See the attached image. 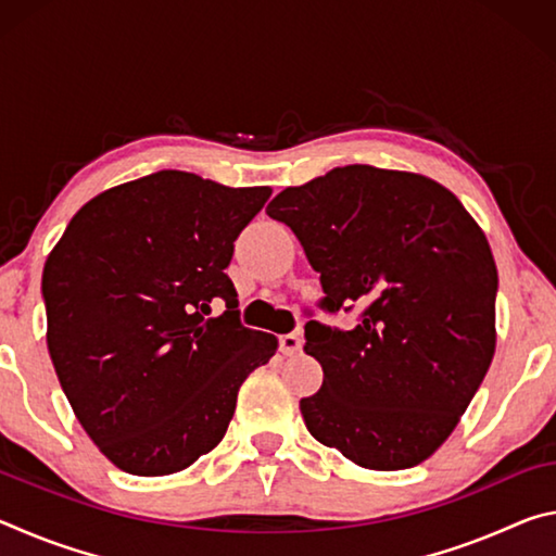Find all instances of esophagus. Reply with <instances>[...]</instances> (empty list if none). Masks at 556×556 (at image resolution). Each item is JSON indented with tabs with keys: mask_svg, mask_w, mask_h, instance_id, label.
Wrapping results in <instances>:
<instances>
[{
	"mask_svg": "<svg viewBox=\"0 0 556 556\" xmlns=\"http://www.w3.org/2000/svg\"><path fill=\"white\" fill-rule=\"evenodd\" d=\"M301 345H304V338L299 333H287L279 338V348L285 355H296L301 351Z\"/></svg>",
	"mask_w": 556,
	"mask_h": 556,
	"instance_id": "obj_1",
	"label": "esophagus"
}]
</instances>
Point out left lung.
<instances>
[{
  "instance_id": "8db88e82",
  "label": "left lung",
  "mask_w": 556,
  "mask_h": 556,
  "mask_svg": "<svg viewBox=\"0 0 556 556\" xmlns=\"http://www.w3.org/2000/svg\"><path fill=\"white\" fill-rule=\"evenodd\" d=\"M321 271L328 312L306 324L321 390L299 402L316 441L372 470L427 460L456 429L495 355L497 269L470 213L434 178L351 164L267 205Z\"/></svg>"
}]
</instances>
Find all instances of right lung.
<instances>
[{
	"label": "right lung",
	"instance_id": "1",
	"mask_svg": "<svg viewBox=\"0 0 556 556\" xmlns=\"http://www.w3.org/2000/svg\"><path fill=\"white\" fill-rule=\"evenodd\" d=\"M269 195L149 174L83 205L46 260L55 375L92 444L125 473H178L213 451L240 384L277 353V336L240 324L225 275ZM218 298L226 312L211 319Z\"/></svg>",
	"mask_w": 556,
	"mask_h": 556
}]
</instances>
